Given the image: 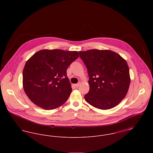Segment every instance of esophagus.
Listing matches in <instances>:
<instances>
[{"instance_id":"obj_1","label":"esophagus","mask_w":153,"mask_h":153,"mask_svg":"<svg viewBox=\"0 0 153 153\" xmlns=\"http://www.w3.org/2000/svg\"><path fill=\"white\" fill-rule=\"evenodd\" d=\"M80 82H78L77 84H75V87H79V86H80Z\"/></svg>"}]
</instances>
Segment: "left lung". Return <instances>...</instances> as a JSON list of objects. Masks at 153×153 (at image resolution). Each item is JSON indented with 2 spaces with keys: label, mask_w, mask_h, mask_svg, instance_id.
Here are the masks:
<instances>
[{
  "label": "left lung",
  "mask_w": 153,
  "mask_h": 153,
  "mask_svg": "<svg viewBox=\"0 0 153 153\" xmlns=\"http://www.w3.org/2000/svg\"><path fill=\"white\" fill-rule=\"evenodd\" d=\"M87 68L89 91L86 102L95 108H114L125 97L130 84L126 60L111 51L92 49L79 51Z\"/></svg>",
  "instance_id": "left-lung-1"
}]
</instances>
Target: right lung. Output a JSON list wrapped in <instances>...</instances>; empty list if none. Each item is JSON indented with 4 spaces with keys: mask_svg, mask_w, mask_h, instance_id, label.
<instances>
[{
    "mask_svg": "<svg viewBox=\"0 0 153 153\" xmlns=\"http://www.w3.org/2000/svg\"><path fill=\"white\" fill-rule=\"evenodd\" d=\"M76 51L42 50L26 62L23 71V86L30 100L44 109L57 108L64 104L72 92L66 71L79 57Z\"/></svg>",
    "mask_w": 153,
    "mask_h": 153,
    "instance_id": "add662e5",
    "label": "right lung"
}]
</instances>
